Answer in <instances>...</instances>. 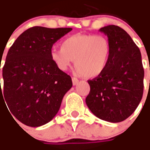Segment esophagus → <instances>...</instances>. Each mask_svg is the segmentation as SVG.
<instances>
[{
    "label": "esophagus",
    "mask_w": 150,
    "mask_h": 150,
    "mask_svg": "<svg viewBox=\"0 0 150 150\" xmlns=\"http://www.w3.org/2000/svg\"><path fill=\"white\" fill-rule=\"evenodd\" d=\"M72 81H73V86H76V85H77V83L79 82V80H78L77 78H76V77H73V78H72Z\"/></svg>",
    "instance_id": "obj_1"
}]
</instances>
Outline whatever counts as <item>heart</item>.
<instances>
[{
    "label": "heart",
    "mask_w": 150,
    "mask_h": 150,
    "mask_svg": "<svg viewBox=\"0 0 150 150\" xmlns=\"http://www.w3.org/2000/svg\"><path fill=\"white\" fill-rule=\"evenodd\" d=\"M111 52V44L107 37L77 34L64 39L61 48L52 50L50 57L62 71L68 69L74 60L77 74L94 78L107 69Z\"/></svg>",
    "instance_id": "heart-1"
}]
</instances>
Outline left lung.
<instances>
[{
	"mask_svg": "<svg viewBox=\"0 0 150 150\" xmlns=\"http://www.w3.org/2000/svg\"><path fill=\"white\" fill-rule=\"evenodd\" d=\"M111 44L107 69L93 80L86 98L87 107L101 120L124 121L141 102L144 89V69L140 49L124 29L115 25L102 27Z\"/></svg>",
	"mask_w": 150,
	"mask_h": 150,
	"instance_id": "1",
	"label": "left lung"
}]
</instances>
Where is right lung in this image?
Masks as SVG:
<instances>
[{
	"instance_id": "1",
	"label": "right lung",
	"mask_w": 150,
	"mask_h": 150,
	"mask_svg": "<svg viewBox=\"0 0 150 150\" xmlns=\"http://www.w3.org/2000/svg\"><path fill=\"white\" fill-rule=\"evenodd\" d=\"M71 30L34 26L21 34L10 47L2 70L1 102L6 103L22 124L39 127L50 122L73 86L71 77L50 57L53 44Z\"/></svg>"
}]
</instances>
